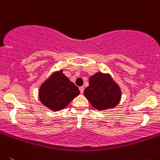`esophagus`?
I'll list each match as a JSON object with an SVG mask.
<instances>
[{"instance_id":"obj_1","label":"esophagus","mask_w":160,"mask_h":160,"mask_svg":"<svg viewBox=\"0 0 160 160\" xmlns=\"http://www.w3.org/2000/svg\"><path fill=\"white\" fill-rule=\"evenodd\" d=\"M79 89H80V93H81V94H83V91H84V87H83V86H82V87L79 88Z\"/></svg>"}]
</instances>
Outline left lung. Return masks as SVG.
Wrapping results in <instances>:
<instances>
[{
    "label": "left lung",
    "instance_id": "left-lung-1",
    "mask_svg": "<svg viewBox=\"0 0 160 160\" xmlns=\"http://www.w3.org/2000/svg\"><path fill=\"white\" fill-rule=\"evenodd\" d=\"M92 107L99 111L114 108L121 99V90L109 73L96 72L89 78L83 92Z\"/></svg>",
    "mask_w": 160,
    "mask_h": 160
}]
</instances>
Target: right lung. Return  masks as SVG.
<instances>
[{"mask_svg":"<svg viewBox=\"0 0 160 160\" xmlns=\"http://www.w3.org/2000/svg\"><path fill=\"white\" fill-rule=\"evenodd\" d=\"M41 103L52 111L62 110L80 94L74 83L63 73V70L54 72L39 89Z\"/></svg>","mask_w":160,"mask_h":160,"instance_id":"1","label":"right lung"}]
</instances>
